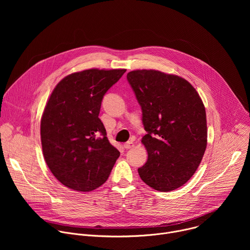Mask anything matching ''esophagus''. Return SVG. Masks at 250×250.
Instances as JSON below:
<instances>
[{"instance_id":"1","label":"esophagus","mask_w":250,"mask_h":250,"mask_svg":"<svg viewBox=\"0 0 250 250\" xmlns=\"http://www.w3.org/2000/svg\"><path fill=\"white\" fill-rule=\"evenodd\" d=\"M133 142L132 141H127V142H125V144L124 145V147L125 148V149H130V148H132L133 147Z\"/></svg>"}]
</instances>
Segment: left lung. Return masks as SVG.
<instances>
[{"label":"left lung","mask_w":250,"mask_h":250,"mask_svg":"<svg viewBox=\"0 0 250 250\" xmlns=\"http://www.w3.org/2000/svg\"><path fill=\"white\" fill-rule=\"evenodd\" d=\"M127 81L141 106L148 158L138 168L141 180L168 192L184 185L207 147V118L196 89L185 79L156 70H134Z\"/></svg>","instance_id":"obj_1"}]
</instances>
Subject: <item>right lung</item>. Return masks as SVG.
<instances>
[{"label": "right lung", "mask_w": 250, "mask_h": 250, "mask_svg": "<svg viewBox=\"0 0 250 250\" xmlns=\"http://www.w3.org/2000/svg\"><path fill=\"white\" fill-rule=\"evenodd\" d=\"M125 69H89L63 78L51 93L41 122L45 162L56 179L72 190L103 185L120 156L99 119L104 94Z\"/></svg>", "instance_id": "add662e5"}]
</instances>
